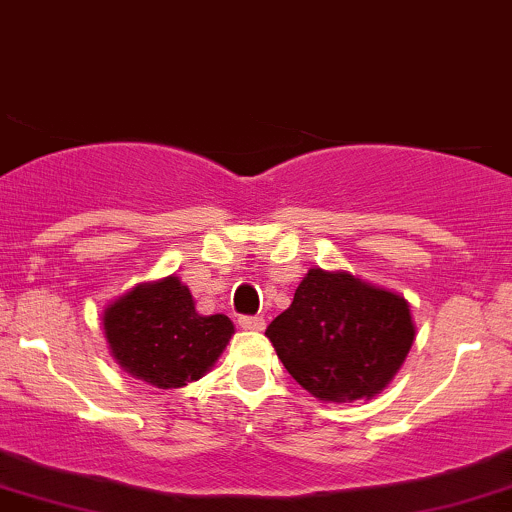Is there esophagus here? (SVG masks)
<instances>
[{"instance_id": "1", "label": "esophagus", "mask_w": 512, "mask_h": 512, "mask_svg": "<svg viewBox=\"0 0 512 512\" xmlns=\"http://www.w3.org/2000/svg\"><path fill=\"white\" fill-rule=\"evenodd\" d=\"M239 324L244 329H249V332H261L263 327H266V322H263V317H241Z\"/></svg>"}]
</instances>
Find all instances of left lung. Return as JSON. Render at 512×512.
Segmentation results:
<instances>
[{
  "instance_id": "obj_1",
  "label": "left lung",
  "mask_w": 512,
  "mask_h": 512,
  "mask_svg": "<svg viewBox=\"0 0 512 512\" xmlns=\"http://www.w3.org/2000/svg\"><path fill=\"white\" fill-rule=\"evenodd\" d=\"M266 337L307 393L354 403L393 381L415 342V320L400 293L349 271L310 268Z\"/></svg>"
}]
</instances>
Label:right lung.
Segmentation results:
<instances>
[{
  "mask_svg": "<svg viewBox=\"0 0 512 512\" xmlns=\"http://www.w3.org/2000/svg\"><path fill=\"white\" fill-rule=\"evenodd\" d=\"M114 361L156 388H183L217 364L234 324L227 315H200L178 276L134 285L102 312Z\"/></svg>",
  "mask_w": 512,
  "mask_h": 512,
  "instance_id": "add662e5",
  "label": "right lung"
}]
</instances>
